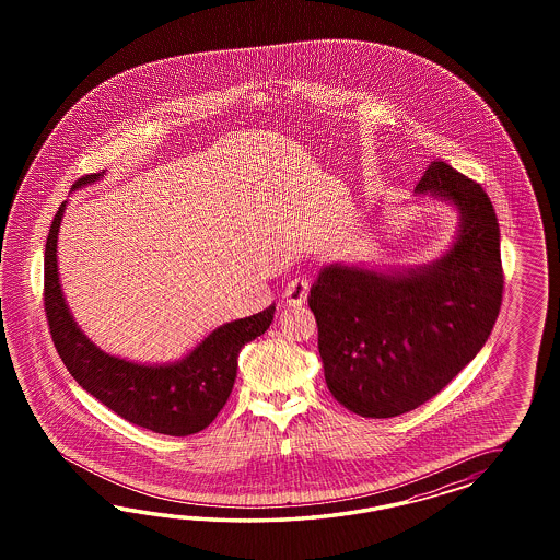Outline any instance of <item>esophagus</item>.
I'll return each mask as SVG.
<instances>
[{
  "mask_svg": "<svg viewBox=\"0 0 560 560\" xmlns=\"http://www.w3.org/2000/svg\"><path fill=\"white\" fill-rule=\"evenodd\" d=\"M307 291H310V285H307L305 279H293V281H289L285 293H283L285 304L291 305V307L305 304Z\"/></svg>",
  "mask_w": 560,
  "mask_h": 560,
  "instance_id": "34e87169",
  "label": "esophagus"
}]
</instances>
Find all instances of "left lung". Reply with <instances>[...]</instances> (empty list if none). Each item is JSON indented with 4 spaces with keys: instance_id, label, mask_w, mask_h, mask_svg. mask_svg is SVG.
I'll return each instance as SVG.
<instances>
[{
    "instance_id": "8db88e82",
    "label": "left lung",
    "mask_w": 560,
    "mask_h": 560,
    "mask_svg": "<svg viewBox=\"0 0 560 560\" xmlns=\"http://www.w3.org/2000/svg\"><path fill=\"white\" fill-rule=\"evenodd\" d=\"M415 190L458 207L447 255L405 272L330 265L310 289L326 386L368 419L405 415L440 394L482 349L503 300L489 195L445 162H431Z\"/></svg>"
}]
</instances>
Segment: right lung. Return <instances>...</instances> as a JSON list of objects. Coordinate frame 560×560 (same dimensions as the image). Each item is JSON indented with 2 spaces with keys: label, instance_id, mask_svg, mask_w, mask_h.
Segmentation results:
<instances>
[{
  "label": "right lung",
  "instance_id": "1",
  "mask_svg": "<svg viewBox=\"0 0 560 560\" xmlns=\"http://www.w3.org/2000/svg\"><path fill=\"white\" fill-rule=\"evenodd\" d=\"M102 174H85L73 187L98 180ZM66 203L52 218L45 246V312L55 349L73 380L120 419L185 438L213 423L230 398L236 380L240 349L265 335L271 326L275 305L255 316L223 324L172 365H139L108 355L73 323L57 275V232Z\"/></svg>",
  "mask_w": 560,
  "mask_h": 560
}]
</instances>
